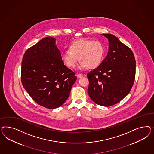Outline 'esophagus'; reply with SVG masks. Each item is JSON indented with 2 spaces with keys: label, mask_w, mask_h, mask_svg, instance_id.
<instances>
[{
  "label": "esophagus",
  "mask_w": 154,
  "mask_h": 154,
  "mask_svg": "<svg viewBox=\"0 0 154 154\" xmlns=\"http://www.w3.org/2000/svg\"><path fill=\"white\" fill-rule=\"evenodd\" d=\"M77 77L79 78H82V77H84V75H82V74H78L77 75Z\"/></svg>",
  "instance_id": "esophagus-1"
}]
</instances>
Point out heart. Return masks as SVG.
<instances>
[{
    "label": "heart",
    "mask_w": 154,
    "mask_h": 154,
    "mask_svg": "<svg viewBox=\"0 0 154 154\" xmlns=\"http://www.w3.org/2000/svg\"><path fill=\"white\" fill-rule=\"evenodd\" d=\"M69 50H64L61 54V59L69 68H75L79 57L81 61L79 68L84 69L88 67L94 68L102 62L104 54V47L99 41H92L80 38L72 42Z\"/></svg>",
    "instance_id": "heart-1"
}]
</instances>
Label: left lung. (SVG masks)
Here are the masks:
<instances>
[{"instance_id":"8db88e82","label":"left lung","mask_w":154,"mask_h":154,"mask_svg":"<svg viewBox=\"0 0 154 154\" xmlns=\"http://www.w3.org/2000/svg\"><path fill=\"white\" fill-rule=\"evenodd\" d=\"M109 41L107 55L87 76L88 92L91 100L102 106L120 102L129 93L135 75V57L131 48L114 35L103 34Z\"/></svg>"}]
</instances>
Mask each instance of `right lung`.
Here are the masks:
<instances>
[{
  "label": "right lung",
  "instance_id": "right-lung-1",
  "mask_svg": "<svg viewBox=\"0 0 154 154\" xmlns=\"http://www.w3.org/2000/svg\"><path fill=\"white\" fill-rule=\"evenodd\" d=\"M56 39L47 37L25 52L21 63L24 89L39 105L48 109L62 106L77 77L61 59Z\"/></svg>",
  "mask_w": 154,
  "mask_h": 154
}]
</instances>
